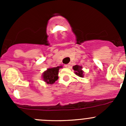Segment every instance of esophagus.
Returning a JSON list of instances; mask_svg holds the SVG:
<instances>
[{
  "mask_svg": "<svg viewBox=\"0 0 126 126\" xmlns=\"http://www.w3.org/2000/svg\"><path fill=\"white\" fill-rule=\"evenodd\" d=\"M70 66H71L70 64H65V65H64V66L67 68H70Z\"/></svg>",
  "mask_w": 126,
  "mask_h": 126,
  "instance_id": "34e87169",
  "label": "esophagus"
}]
</instances>
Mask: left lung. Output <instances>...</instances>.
I'll list each match as a JSON object with an SVG mask.
<instances>
[{
	"mask_svg": "<svg viewBox=\"0 0 126 126\" xmlns=\"http://www.w3.org/2000/svg\"><path fill=\"white\" fill-rule=\"evenodd\" d=\"M72 69L74 71V73L80 77H84V72L82 70V66L79 65H75L72 67Z\"/></svg>",
	"mask_w": 126,
	"mask_h": 126,
	"instance_id": "8db88e82",
	"label": "left lung"
}]
</instances>
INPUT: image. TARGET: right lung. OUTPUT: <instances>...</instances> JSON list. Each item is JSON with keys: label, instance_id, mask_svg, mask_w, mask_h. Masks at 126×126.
<instances>
[{"label": "right lung", "instance_id": "obj_1", "mask_svg": "<svg viewBox=\"0 0 126 126\" xmlns=\"http://www.w3.org/2000/svg\"><path fill=\"white\" fill-rule=\"evenodd\" d=\"M62 68V66L48 68L42 74V79L47 84H54L55 81L58 80V71H59L60 68Z\"/></svg>", "mask_w": 126, "mask_h": 126}]
</instances>
